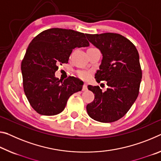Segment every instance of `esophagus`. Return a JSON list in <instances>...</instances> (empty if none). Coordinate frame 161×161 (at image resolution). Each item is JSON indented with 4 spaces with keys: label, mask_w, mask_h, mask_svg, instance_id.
Masks as SVG:
<instances>
[{
    "label": "esophagus",
    "mask_w": 161,
    "mask_h": 161,
    "mask_svg": "<svg viewBox=\"0 0 161 161\" xmlns=\"http://www.w3.org/2000/svg\"><path fill=\"white\" fill-rule=\"evenodd\" d=\"M86 90H87V85H86V83H84L82 90H83V91H86Z\"/></svg>",
    "instance_id": "34e87169"
}]
</instances>
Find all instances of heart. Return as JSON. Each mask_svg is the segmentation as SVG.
<instances>
[{
	"label": "heart",
	"instance_id": "obj_1",
	"mask_svg": "<svg viewBox=\"0 0 161 161\" xmlns=\"http://www.w3.org/2000/svg\"><path fill=\"white\" fill-rule=\"evenodd\" d=\"M90 73L88 71H80L78 73V76L82 80H88V79H90Z\"/></svg>",
	"mask_w": 161,
	"mask_h": 161
}]
</instances>
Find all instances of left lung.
Masks as SVG:
<instances>
[{
  "label": "left lung",
  "mask_w": 161,
  "mask_h": 161,
  "mask_svg": "<svg viewBox=\"0 0 161 161\" xmlns=\"http://www.w3.org/2000/svg\"><path fill=\"white\" fill-rule=\"evenodd\" d=\"M86 36L103 53L96 80L106 81L108 86L103 92L99 86L88 85L94 99L86 111L96 121L115 122L125 115L138 96L142 79L138 52L130 41L115 33Z\"/></svg>",
  "instance_id": "8db88e82"
}]
</instances>
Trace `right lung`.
Instances as JSON below:
<instances>
[{
    "mask_svg": "<svg viewBox=\"0 0 161 161\" xmlns=\"http://www.w3.org/2000/svg\"><path fill=\"white\" fill-rule=\"evenodd\" d=\"M84 33L53 28L34 37L28 47L21 68L24 93L37 113L52 116L64 109L68 99L81 91L83 81L75 76L55 77L58 65L68 63L76 47H88Z\"/></svg>",
    "mask_w": 161,
    "mask_h": 161,
    "instance_id": "obj_1",
    "label": "right lung"
}]
</instances>
